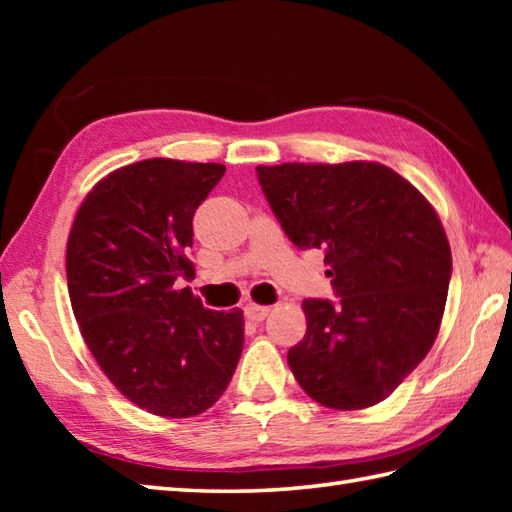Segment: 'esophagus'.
<instances>
[{"label": "esophagus", "mask_w": 512, "mask_h": 512, "mask_svg": "<svg viewBox=\"0 0 512 512\" xmlns=\"http://www.w3.org/2000/svg\"><path fill=\"white\" fill-rule=\"evenodd\" d=\"M244 312H246V317H248L250 321L259 323V321H264V319L268 317L270 308H268V306H257V303H248V306L244 308Z\"/></svg>", "instance_id": "esophagus-1"}]
</instances>
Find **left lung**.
Instances as JSON below:
<instances>
[{
	"instance_id": "obj_1",
	"label": "left lung",
	"mask_w": 512,
	"mask_h": 512,
	"mask_svg": "<svg viewBox=\"0 0 512 512\" xmlns=\"http://www.w3.org/2000/svg\"><path fill=\"white\" fill-rule=\"evenodd\" d=\"M266 200L292 244L317 248L336 301L306 299L308 330L288 365L330 409L385 400L438 336L451 248L431 204L376 162L257 167Z\"/></svg>"
}]
</instances>
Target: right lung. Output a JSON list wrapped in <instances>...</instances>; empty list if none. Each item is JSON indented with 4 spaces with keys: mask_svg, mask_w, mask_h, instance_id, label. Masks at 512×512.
Instances as JSON below:
<instances>
[{
    "mask_svg": "<svg viewBox=\"0 0 512 512\" xmlns=\"http://www.w3.org/2000/svg\"><path fill=\"white\" fill-rule=\"evenodd\" d=\"M226 167L151 158L118 169L74 217L65 273L76 323L114 387L154 416L191 418L224 394L244 347L242 310L202 306L195 209Z\"/></svg>",
    "mask_w": 512,
    "mask_h": 512,
    "instance_id": "obj_1",
    "label": "right lung"
}]
</instances>
